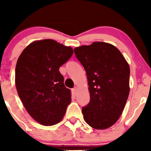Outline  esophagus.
<instances>
[{"label": "esophagus", "mask_w": 151, "mask_h": 151, "mask_svg": "<svg viewBox=\"0 0 151 151\" xmlns=\"http://www.w3.org/2000/svg\"><path fill=\"white\" fill-rule=\"evenodd\" d=\"M77 89H78V88L76 87V86H75V87H74V88H73V91L76 93L77 92Z\"/></svg>", "instance_id": "obj_1"}]
</instances>
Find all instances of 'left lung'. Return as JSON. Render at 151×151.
I'll use <instances>...</instances> for the list:
<instances>
[{
  "label": "left lung",
  "mask_w": 151,
  "mask_h": 151,
  "mask_svg": "<svg viewBox=\"0 0 151 151\" xmlns=\"http://www.w3.org/2000/svg\"><path fill=\"white\" fill-rule=\"evenodd\" d=\"M87 76L90 102L82 107L84 120L96 129L109 128L122 113L129 94L130 68L113 45L95 42L74 49Z\"/></svg>",
  "instance_id": "1"
}]
</instances>
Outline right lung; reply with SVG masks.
I'll return each instance as SVG.
<instances>
[{
	"label": "right lung",
	"mask_w": 151,
	"mask_h": 151,
	"mask_svg": "<svg viewBox=\"0 0 151 151\" xmlns=\"http://www.w3.org/2000/svg\"><path fill=\"white\" fill-rule=\"evenodd\" d=\"M71 47L56 41H35L24 49L16 66L15 82L24 108L38 123L60 122L71 100L59 69L71 55Z\"/></svg>",
	"instance_id": "right-lung-1"
}]
</instances>
